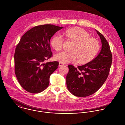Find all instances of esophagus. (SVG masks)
I'll list each match as a JSON object with an SVG mask.
<instances>
[{
	"label": "esophagus",
	"mask_w": 125,
	"mask_h": 125,
	"mask_svg": "<svg viewBox=\"0 0 125 125\" xmlns=\"http://www.w3.org/2000/svg\"><path fill=\"white\" fill-rule=\"evenodd\" d=\"M64 65V64L63 63L61 62H60L59 63V67H61V66H63Z\"/></svg>",
	"instance_id": "obj_1"
}]
</instances>
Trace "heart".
<instances>
[{
	"label": "heart",
	"mask_w": 125,
	"mask_h": 125,
	"mask_svg": "<svg viewBox=\"0 0 125 125\" xmlns=\"http://www.w3.org/2000/svg\"><path fill=\"white\" fill-rule=\"evenodd\" d=\"M64 34L74 44L70 49L71 52L63 51L56 54V60L63 63L77 60L79 64H85L92 60L98 52L99 41L91 37L90 34L82 29H69L64 32ZM63 41V36L58 34L52 38L51 44L55 50L59 51L62 49Z\"/></svg>",
	"instance_id": "obj_1"
}]
</instances>
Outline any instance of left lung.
I'll use <instances>...</instances> for the list:
<instances>
[{
  "label": "left lung",
  "mask_w": 125,
  "mask_h": 125,
  "mask_svg": "<svg viewBox=\"0 0 125 125\" xmlns=\"http://www.w3.org/2000/svg\"><path fill=\"white\" fill-rule=\"evenodd\" d=\"M102 48L98 55L92 61L77 68L69 65L66 76L68 90L73 95L86 97L96 92L106 81L112 63L110 45L104 36L97 30Z\"/></svg>",
  "instance_id": "8db88e82"
}]
</instances>
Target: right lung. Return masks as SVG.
I'll return each instance as SVG.
<instances>
[{
  "label": "right lung",
  "instance_id": "add662e5",
  "mask_svg": "<svg viewBox=\"0 0 125 125\" xmlns=\"http://www.w3.org/2000/svg\"><path fill=\"white\" fill-rule=\"evenodd\" d=\"M63 27L51 24L35 26L27 31L17 45L14 55L15 73L26 91L39 93L49 86L51 75L57 69V61L46 63L52 56L50 41Z\"/></svg>",
  "mask_w": 125,
  "mask_h": 125
}]
</instances>
